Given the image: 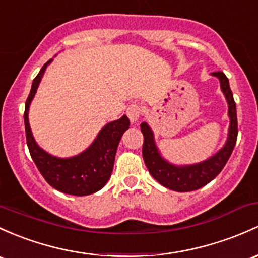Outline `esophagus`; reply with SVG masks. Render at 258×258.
<instances>
[{"mask_svg": "<svg viewBox=\"0 0 258 258\" xmlns=\"http://www.w3.org/2000/svg\"><path fill=\"white\" fill-rule=\"evenodd\" d=\"M141 113H143V109H141V107L138 106V104H130L128 109H126V115H128L129 120L132 121L133 124L137 123V121L139 120Z\"/></svg>", "mask_w": 258, "mask_h": 258, "instance_id": "34e87169", "label": "esophagus"}]
</instances>
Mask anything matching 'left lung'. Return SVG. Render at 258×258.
<instances>
[{"instance_id": "left-lung-1", "label": "left lung", "mask_w": 258, "mask_h": 258, "mask_svg": "<svg viewBox=\"0 0 258 258\" xmlns=\"http://www.w3.org/2000/svg\"><path fill=\"white\" fill-rule=\"evenodd\" d=\"M212 75L218 77L220 81V88L228 102V115L230 118L228 139L217 154L202 162L177 166L163 159L155 143L154 132L149 126V124L146 121L140 124L141 133L144 135L143 157L146 167L151 176L168 189L176 190V192H190V190L204 187L221 172L235 148L237 139L236 104L230 90L229 80L221 71L212 73Z\"/></svg>"}]
</instances>
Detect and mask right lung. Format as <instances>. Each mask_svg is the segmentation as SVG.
<instances>
[{"mask_svg": "<svg viewBox=\"0 0 258 258\" xmlns=\"http://www.w3.org/2000/svg\"><path fill=\"white\" fill-rule=\"evenodd\" d=\"M51 61L52 59L49 60L41 68L37 77L33 80L30 93L27 98L26 109H24L27 145H28L30 156L37 165L41 176L52 188L71 196L81 197L92 195L102 189L109 179L119 141L124 132L129 129L130 121L126 115H123L118 120L106 124L98 133L93 143L76 156L62 159V157L52 156L44 151L38 145L32 134L28 112L30 103L37 93L41 77Z\"/></svg>", "mask_w": 258, "mask_h": 258, "instance_id": "add662e5", "label": "right lung"}]
</instances>
